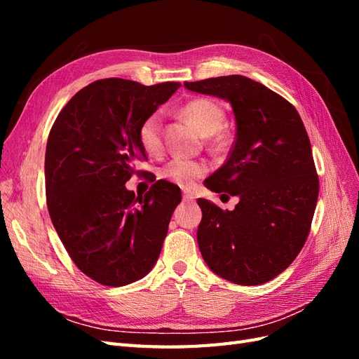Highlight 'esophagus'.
Here are the masks:
<instances>
[{
	"label": "esophagus",
	"instance_id": "34e87169",
	"mask_svg": "<svg viewBox=\"0 0 359 359\" xmlns=\"http://www.w3.org/2000/svg\"><path fill=\"white\" fill-rule=\"evenodd\" d=\"M182 201L184 202H193L194 196H193L191 193H189V191H182Z\"/></svg>",
	"mask_w": 359,
	"mask_h": 359
}]
</instances>
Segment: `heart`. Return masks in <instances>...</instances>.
<instances>
[{
  "label": "heart",
  "mask_w": 359,
  "mask_h": 359,
  "mask_svg": "<svg viewBox=\"0 0 359 359\" xmlns=\"http://www.w3.org/2000/svg\"><path fill=\"white\" fill-rule=\"evenodd\" d=\"M181 115L206 137L219 133L224 123L223 109L211 99H194L189 102L181 109ZM137 140L145 153L151 156L160 153L163 147V139L161 115L158 112L148 115L140 123L137 130ZM205 172L206 166L202 161L175 157L161 168L160 177L177 184V186L190 187L194 181L205 175Z\"/></svg>",
  "instance_id": "obj_1"
}]
</instances>
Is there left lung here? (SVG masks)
Instances as JSON below:
<instances>
[{
	"mask_svg": "<svg viewBox=\"0 0 359 359\" xmlns=\"http://www.w3.org/2000/svg\"><path fill=\"white\" fill-rule=\"evenodd\" d=\"M187 90L229 102L236 140L224 165L203 184L240 198L233 211L198 199V244L212 273L235 285L273 280L306 243L319 180L302 119L286 99L245 76L184 82Z\"/></svg>",
	"mask_w": 359,
	"mask_h": 359,
	"instance_id": "left-lung-1",
	"label": "left lung"
}]
</instances>
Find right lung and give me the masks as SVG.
I'll use <instances>...</instances> for the list:
<instances>
[{"mask_svg": "<svg viewBox=\"0 0 359 359\" xmlns=\"http://www.w3.org/2000/svg\"><path fill=\"white\" fill-rule=\"evenodd\" d=\"M180 88L119 78L102 79L76 93L48 137L46 201L53 227L85 276L104 286L145 277L161 252L181 190L157 181L145 196L126 182L145 158L137 130Z\"/></svg>", "mask_w": 359, "mask_h": 359, "instance_id": "add662e5", "label": "right lung"}]
</instances>
